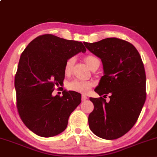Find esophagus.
Returning a JSON list of instances; mask_svg holds the SVG:
<instances>
[{
    "mask_svg": "<svg viewBox=\"0 0 157 157\" xmlns=\"http://www.w3.org/2000/svg\"><path fill=\"white\" fill-rule=\"evenodd\" d=\"M81 99H82V101H85V100H87V97H86L85 94H82V97H81Z\"/></svg>",
    "mask_w": 157,
    "mask_h": 157,
    "instance_id": "1",
    "label": "esophagus"
}]
</instances>
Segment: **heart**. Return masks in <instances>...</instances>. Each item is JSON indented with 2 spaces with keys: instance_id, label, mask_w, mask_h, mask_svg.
I'll return each mask as SVG.
<instances>
[{
  "instance_id": "heart-1",
  "label": "heart",
  "mask_w": 157,
  "mask_h": 157,
  "mask_svg": "<svg viewBox=\"0 0 157 157\" xmlns=\"http://www.w3.org/2000/svg\"><path fill=\"white\" fill-rule=\"evenodd\" d=\"M75 57H71L67 59L64 65V72L66 75H69L72 71L74 63H75ZM85 61L91 68L97 63H100L98 59L93 55H87L85 57ZM93 82L91 81L87 80H75L69 82L68 85V89L71 91H77L80 93H87L92 87Z\"/></svg>"
}]
</instances>
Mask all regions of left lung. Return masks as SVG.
<instances>
[{
  "label": "left lung",
  "instance_id": "8db88e82",
  "mask_svg": "<svg viewBox=\"0 0 157 157\" xmlns=\"http://www.w3.org/2000/svg\"><path fill=\"white\" fill-rule=\"evenodd\" d=\"M101 59L104 75L94 91L104 98L90 97L94 104L89 116L91 131L99 137L116 140L131 130L137 121L146 99V76L136 48L124 40L110 37L83 43Z\"/></svg>",
  "mask_w": 157,
  "mask_h": 157
}]
</instances>
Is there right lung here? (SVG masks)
Returning a JSON list of instances; mask_svg holds the SVG:
<instances>
[{"label":"right lung","mask_w":157,"mask_h":157,"mask_svg":"<svg viewBox=\"0 0 157 157\" xmlns=\"http://www.w3.org/2000/svg\"><path fill=\"white\" fill-rule=\"evenodd\" d=\"M86 51L82 43L46 34L34 39L22 52L15 77L16 105L21 120L35 134L51 137L66 128L81 94H52L63 82L67 59Z\"/></svg>","instance_id":"add662e5"}]
</instances>
